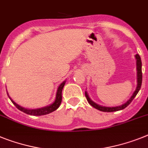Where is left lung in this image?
Returning <instances> with one entry per match:
<instances>
[{
	"mask_svg": "<svg viewBox=\"0 0 148 148\" xmlns=\"http://www.w3.org/2000/svg\"><path fill=\"white\" fill-rule=\"evenodd\" d=\"M135 58H136V60H137V77H138V85L137 88L135 89V91L134 92V93L132 94V95L131 96L129 100L126 101L125 104L123 105H120V106L118 107H112V108H109V107H104L101 106V105H99L97 104H95V102H93L91 99H89V95H88L87 92H85V95L86 98L87 99L88 102L89 103V105H91L93 108H95L97 110H101V111H103V112H114V111H117V110H123V109L126 108L128 105H130V103L132 101V100L134 99V98L136 96V95L138 94V91L141 89V83H142V71H141V57L139 56V55H135Z\"/></svg>",
	"mask_w": 148,
	"mask_h": 148,
	"instance_id": "1",
	"label": "left lung"
}]
</instances>
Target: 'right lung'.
<instances>
[{
  "label": "right lung",
  "mask_w": 148,
  "mask_h": 148,
  "mask_svg": "<svg viewBox=\"0 0 148 148\" xmlns=\"http://www.w3.org/2000/svg\"><path fill=\"white\" fill-rule=\"evenodd\" d=\"M64 84H65V80L64 82H62V84L59 85V88H58V90H57L56 93V97L55 101L52 104V105H49V106L44 107V108H38V109H27L24 108L18 105L16 102L10 99L11 101L13 103V105L16 107L19 110L22 111V112L25 113L27 114H29V115H33V116H41V115H45V114H48L49 113H52L53 111L56 110L58 108L60 105L61 102H62V89L64 87Z\"/></svg>",
  "instance_id": "1"
}]
</instances>
